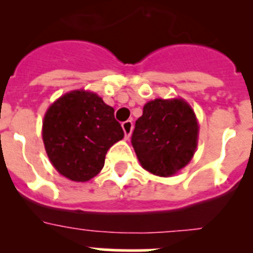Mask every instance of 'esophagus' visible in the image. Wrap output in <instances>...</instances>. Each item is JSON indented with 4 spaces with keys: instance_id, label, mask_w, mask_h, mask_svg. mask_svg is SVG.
<instances>
[{
    "instance_id": "obj_1",
    "label": "esophagus",
    "mask_w": 253,
    "mask_h": 253,
    "mask_svg": "<svg viewBox=\"0 0 253 253\" xmlns=\"http://www.w3.org/2000/svg\"><path fill=\"white\" fill-rule=\"evenodd\" d=\"M122 126H123V130H124L125 138H126V139H129L131 131H133V123H131L130 120H126V122L123 123Z\"/></svg>"
}]
</instances>
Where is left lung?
Masks as SVG:
<instances>
[{"label":"left lung","mask_w":253,"mask_h":253,"mask_svg":"<svg viewBox=\"0 0 253 253\" xmlns=\"http://www.w3.org/2000/svg\"><path fill=\"white\" fill-rule=\"evenodd\" d=\"M198 140V118L182 97H160L147 102L131 135L140 166L160 177L176 175L187 166Z\"/></svg>","instance_id":"left-lung-1"}]
</instances>
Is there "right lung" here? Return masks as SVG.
I'll return each instance as SVG.
<instances>
[{
    "label": "right lung",
    "instance_id": "obj_1",
    "mask_svg": "<svg viewBox=\"0 0 253 253\" xmlns=\"http://www.w3.org/2000/svg\"><path fill=\"white\" fill-rule=\"evenodd\" d=\"M42 137L48 158L60 175L86 182L99 175L105 156L124 138L114 107L92 91L72 90L58 97L44 114Z\"/></svg>",
    "mask_w": 253,
    "mask_h": 253
}]
</instances>
